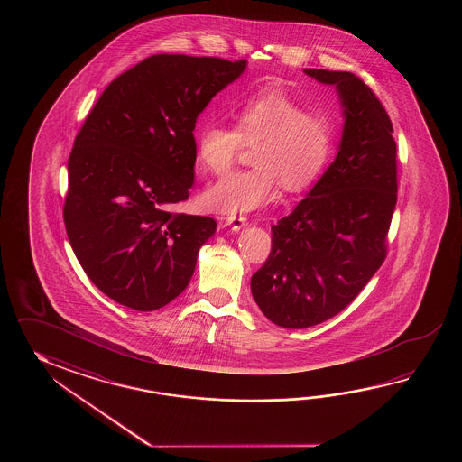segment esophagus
<instances>
[{"instance_id":"1","label":"esophagus","mask_w":462,"mask_h":462,"mask_svg":"<svg viewBox=\"0 0 462 462\" xmlns=\"http://www.w3.org/2000/svg\"><path fill=\"white\" fill-rule=\"evenodd\" d=\"M225 223H226L227 226L233 227L235 231H239L241 227H245L247 225V217H245V215H231V217H227L225 219Z\"/></svg>"}]
</instances>
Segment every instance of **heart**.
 Returning a JSON list of instances; mask_svg holds the SVG:
<instances>
[{"label": "heart", "mask_w": 462, "mask_h": 462, "mask_svg": "<svg viewBox=\"0 0 462 462\" xmlns=\"http://www.w3.org/2000/svg\"><path fill=\"white\" fill-rule=\"evenodd\" d=\"M334 142V122L322 110H307L282 88L254 94L236 108L235 128L211 124L198 132V162L215 175L226 173L245 145L254 147V168L221 178L203 201L209 211L231 217L273 203L279 185L287 193L302 191L324 171Z\"/></svg>", "instance_id": "obj_1"}]
</instances>
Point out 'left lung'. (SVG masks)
I'll return each mask as SVG.
<instances>
[{
  "mask_svg": "<svg viewBox=\"0 0 462 462\" xmlns=\"http://www.w3.org/2000/svg\"><path fill=\"white\" fill-rule=\"evenodd\" d=\"M335 86L344 135L334 163L273 231V247L251 277L263 314L305 328L342 312L383 264L398 191L396 142L383 104L345 70L304 69Z\"/></svg>",
  "mask_w": 462,
  "mask_h": 462,
  "instance_id": "1",
  "label": "left lung"
}]
</instances>
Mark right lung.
Masks as SVG:
<instances>
[{
	"mask_svg": "<svg viewBox=\"0 0 462 462\" xmlns=\"http://www.w3.org/2000/svg\"><path fill=\"white\" fill-rule=\"evenodd\" d=\"M245 60L155 54L114 79L68 162L64 225L88 279L112 300L148 312L181 294L213 217L175 213L193 187L195 124Z\"/></svg>",
	"mask_w": 462,
	"mask_h": 462,
	"instance_id": "obj_1",
	"label": "right lung"
}]
</instances>
